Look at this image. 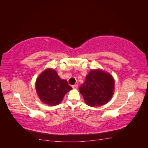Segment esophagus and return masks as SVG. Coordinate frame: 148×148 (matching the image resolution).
I'll return each instance as SVG.
<instances>
[{
	"instance_id": "34e87169",
	"label": "esophagus",
	"mask_w": 148,
	"mask_h": 148,
	"mask_svg": "<svg viewBox=\"0 0 148 148\" xmlns=\"http://www.w3.org/2000/svg\"><path fill=\"white\" fill-rule=\"evenodd\" d=\"M72 88L76 89V88H77L78 85H77V84H74V85H72Z\"/></svg>"
}]
</instances>
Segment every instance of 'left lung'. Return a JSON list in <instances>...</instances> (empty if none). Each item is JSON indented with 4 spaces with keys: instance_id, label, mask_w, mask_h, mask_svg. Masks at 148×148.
I'll return each mask as SVG.
<instances>
[{
    "instance_id": "obj_1",
    "label": "left lung",
    "mask_w": 148,
    "mask_h": 148,
    "mask_svg": "<svg viewBox=\"0 0 148 148\" xmlns=\"http://www.w3.org/2000/svg\"><path fill=\"white\" fill-rule=\"evenodd\" d=\"M114 88V81L111 74L100 70H92L79 90L87 104L94 107L108 102L113 95Z\"/></svg>"
}]
</instances>
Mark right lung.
Returning <instances> with one entry per match:
<instances>
[{
  "label": "right lung",
  "mask_w": 148,
  "mask_h": 148,
  "mask_svg": "<svg viewBox=\"0 0 148 148\" xmlns=\"http://www.w3.org/2000/svg\"><path fill=\"white\" fill-rule=\"evenodd\" d=\"M36 88L40 100L53 106L60 103L65 93L72 90L67 81L61 79L56 72L51 69H46L38 77Z\"/></svg>",
  "instance_id": "right-lung-1"
}]
</instances>
